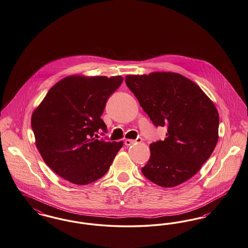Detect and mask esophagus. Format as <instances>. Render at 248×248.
Returning a JSON list of instances; mask_svg holds the SVG:
<instances>
[{"label": "esophagus", "mask_w": 248, "mask_h": 248, "mask_svg": "<svg viewBox=\"0 0 248 248\" xmlns=\"http://www.w3.org/2000/svg\"><path fill=\"white\" fill-rule=\"evenodd\" d=\"M140 142H142V139L141 138H138V139H135V140H133V139H126V140H124L125 146H131L133 144L140 143Z\"/></svg>", "instance_id": "esophagus-1"}]
</instances>
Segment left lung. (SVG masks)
I'll use <instances>...</instances> for the list:
<instances>
[{
  "label": "left lung",
  "mask_w": 248,
  "mask_h": 248,
  "mask_svg": "<svg viewBox=\"0 0 248 248\" xmlns=\"http://www.w3.org/2000/svg\"><path fill=\"white\" fill-rule=\"evenodd\" d=\"M125 83L155 126L167 138L150 144L146 178L173 187L194 176L210 157L218 139V113L196 83L176 73L127 76Z\"/></svg>",
  "instance_id": "1"
}]
</instances>
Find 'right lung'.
<instances>
[{
    "instance_id": "1",
    "label": "right lung",
    "mask_w": 248,
    "mask_h": 248,
    "mask_svg": "<svg viewBox=\"0 0 248 248\" xmlns=\"http://www.w3.org/2000/svg\"><path fill=\"white\" fill-rule=\"evenodd\" d=\"M123 80L120 76L67 77L49 90L34 110L31 126L37 148L62 178L88 185L108 171L123 142L97 139L96 133L107 132L100 116Z\"/></svg>"
}]
</instances>
